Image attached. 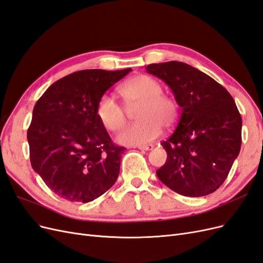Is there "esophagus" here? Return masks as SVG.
Masks as SVG:
<instances>
[{"label": "esophagus", "mask_w": 263, "mask_h": 263, "mask_svg": "<svg viewBox=\"0 0 263 263\" xmlns=\"http://www.w3.org/2000/svg\"><path fill=\"white\" fill-rule=\"evenodd\" d=\"M136 148L140 149V150H151L154 148L153 145H141V146H137Z\"/></svg>", "instance_id": "34e87169"}]
</instances>
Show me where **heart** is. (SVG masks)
Instances as JSON below:
<instances>
[{"label": "heart", "instance_id": "b5f03b06", "mask_svg": "<svg viewBox=\"0 0 263 263\" xmlns=\"http://www.w3.org/2000/svg\"><path fill=\"white\" fill-rule=\"evenodd\" d=\"M127 106L140 104L137 118L118 134L117 141L126 146H141L154 140L161 133V126L171 128L179 117L176 100L162 94L163 87L156 79L146 74L136 76L126 81L119 89ZM97 115L107 130L121 129L126 122V113L117 101L108 94L99 100Z\"/></svg>", "mask_w": 263, "mask_h": 263}]
</instances>
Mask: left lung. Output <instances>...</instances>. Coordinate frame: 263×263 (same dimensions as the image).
<instances>
[{"instance_id":"1","label":"left lung","mask_w":263,"mask_h":263,"mask_svg":"<svg viewBox=\"0 0 263 263\" xmlns=\"http://www.w3.org/2000/svg\"><path fill=\"white\" fill-rule=\"evenodd\" d=\"M146 70L169 85L182 108L176 130L161 142L166 161L156 171L157 177L184 196L215 192L241 146L242 121L233 97L213 78L186 63H153Z\"/></svg>"}]
</instances>
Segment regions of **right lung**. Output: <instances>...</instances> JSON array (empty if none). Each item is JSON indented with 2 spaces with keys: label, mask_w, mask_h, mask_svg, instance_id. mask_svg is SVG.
<instances>
[{
  "label": "right lung",
  "mask_w": 263,
  "mask_h": 263,
  "mask_svg": "<svg viewBox=\"0 0 263 263\" xmlns=\"http://www.w3.org/2000/svg\"><path fill=\"white\" fill-rule=\"evenodd\" d=\"M130 71H77L52 83L37 101L27 130L30 163L58 196L87 203L116 182L126 148L113 144L97 105Z\"/></svg>",
  "instance_id": "add662e5"
}]
</instances>
